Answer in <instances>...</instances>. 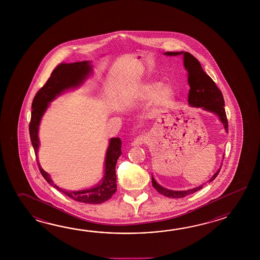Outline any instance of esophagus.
<instances>
[{
	"label": "esophagus",
	"mask_w": 260,
	"mask_h": 260,
	"mask_svg": "<svg viewBox=\"0 0 260 260\" xmlns=\"http://www.w3.org/2000/svg\"><path fill=\"white\" fill-rule=\"evenodd\" d=\"M146 142V138L144 137L143 135H139L138 137L135 138V140L133 141V146H141Z\"/></svg>",
	"instance_id": "obj_1"
}]
</instances>
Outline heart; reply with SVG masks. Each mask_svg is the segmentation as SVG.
Instances as JSON below:
<instances>
[{"label": "heart", "instance_id": "1", "mask_svg": "<svg viewBox=\"0 0 260 260\" xmlns=\"http://www.w3.org/2000/svg\"><path fill=\"white\" fill-rule=\"evenodd\" d=\"M155 95V104L160 109H167L171 106L175 96L174 90L169 85L161 86L160 82H149L140 86L137 98L147 100Z\"/></svg>", "mask_w": 260, "mask_h": 260}]
</instances>
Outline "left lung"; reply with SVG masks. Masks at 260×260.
Here are the masks:
<instances>
[{
    "mask_svg": "<svg viewBox=\"0 0 260 260\" xmlns=\"http://www.w3.org/2000/svg\"><path fill=\"white\" fill-rule=\"evenodd\" d=\"M182 54L184 59V66L188 72V82L190 89L188 92V104L194 108H203L205 111H210L216 114L221 122L223 123L226 132L229 131L228 119L225 111V102L223 99V94L220 90L216 86L215 82L211 79L209 75L205 73V71L201 66L199 61L195 58L193 55L188 52H166V55H177ZM224 159V158H223ZM221 168H219L216 174L211 177L208 182H212L218 175ZM152 186L156 188L159 193L162 194L168 198H183L188 194L194 193L203 188L204 185H201L197 188H191L188 190H172L164 188L155 181L153 177Z\"/></svg>",
    "mask_w": 260,
    "mask_h": 260,
    "instance_id": "1",
    "label": "left lung"
}]
</instances>
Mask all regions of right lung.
Masks as SVG:
<instances>
[{
    "label": "right lung",
    "instance_id": "1",
    "mask_svg": "<svg viewBox=\"0 0 260 260\" xmlns=\"http://www.w3.org/2000/svg\"><path fill=\"white\" fill-rule=\"evenodd\" d=\"M91 72L92 66L90 65L89 61H82L75 63H61L51 73V76L44 86L40 89L37 94H35L31 105L32 111L28 130L30 141L36 156L38 154L39 149L38 130L40 122L46 109L48 108L50 102L68 89L75 88L81 85L83 81L91 74ZM121 147L122 141L120 138H111L106 154L104 177L94 188L78 191L64 190L58 188L56 185H54L49 175L44 171L38 162L39 170L47 182L62 191L63 193L66 194L67 196H69L72 200L79 203L99 205L111 199V196L116 191L115 166L117 160L122 154Z\"/></svg>",
    "mask_w": 260,
    "mask_h": 260
}]
</instances>
